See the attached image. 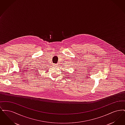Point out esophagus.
<instances>
[{
	"mask_svg": "<svg viewBox=\"0 0 125 125\" xmlns=\"http://www.w3.org/2000/svg\"><path fill=\"white\" fill-rule=\"evenodd\" d=\"M53 66L54 67H57L58 65H57V64H54Z\"/></svg>",
	"mask_w": 125,
	"mask_h": 125,
	"instance_id": "1",
	"label": "esophagus"
}]
</instances>
